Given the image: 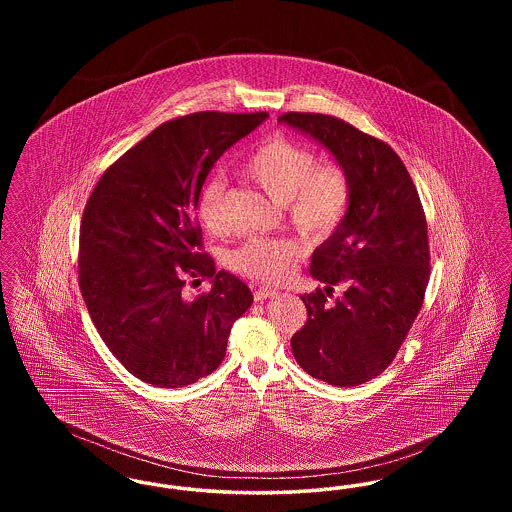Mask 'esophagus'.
<instances>
[{"mask_svg": "<svg viewBox=\"0 0 512 512\" xmlns=\"http://www.w3.org/2000/svg\"><path fill=\"white\" fill-rule=\"evenodd\" d=\"M276 293L278 292L272 290V288H259V290L253 292V299H255V301H265L268 297H274Z\"/></svg>", "mask_w": 512, "mask_h": 512, "instance_id": "obj_1", "label": "esophagus"}]
</instances>
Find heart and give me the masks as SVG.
Listing matches in <instances>:
<instances>
[{"label":"heart","instance_id":"obj_1","mask_svg":"<svg viewBox=\"0 0 512 512\" xmlns=\"http://www.w3.org/2000/svg\"><path fill=\"white\" fill-rule=\"evenodd\" d=\"M244 174L282 205L293 226L311 240L332 236L349 213L351 182L347 172L336 163H317V153L311 147L288 136L267 138L245 161ZM224 195L222 176L209 178L197 194V217L217 236L228 230ZM301 253L293 240L251 238L232 253L230 265L247 278L280 282L292 274Z\"/></svg>","mask_w":512,"mask_h":512}]
</instances>
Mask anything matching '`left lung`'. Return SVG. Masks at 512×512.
Instances as JSON below:
<instances>
[{
  "instance_id": "8db88e82",
  "label": "left lung",
  "mask_w": 512,
  "mask_h": 512,
  "mask_svg": "<svg viewBox=\"0 0 512 512\" xmlns=\"http://www.w3.org/2000/svg\"><path fill=\"white\" fill-rule=\"evenodd\" d=\"M280 122L326 147L351 182L340 228L315 249L311 274L324 292L301 295L307 322L292 336L297 365L332 386H359L384 372L407 338L430 280L426 215L413 178L386 142L320 113ZM346 292L334 304V285Z\"/></svg>"
}]
</instances>
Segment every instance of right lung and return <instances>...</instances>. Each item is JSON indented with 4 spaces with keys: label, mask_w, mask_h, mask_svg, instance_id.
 Here are the masks:
<instances>
[{
    "label": "right lung",
    "mask_w": 512,
    "mask_h": 512,
    "mask_svg": "<svg viewBox=\"0 0 512 512\" xmlns=\"http://www.w3.org/2000/svg\"><path fill=\"white\" fill-rule=\"evenodd\" d=\"M267 117L201 111L163 122L103 172L84 207L78 286L101 340L142 382L184 388L209 376L253 303L201 251L195 209L220 155ZM199 277L214 286L188 300L183 286Z\"/></svg>",
    "instance_id": "obj_1"
}]
</instances>
